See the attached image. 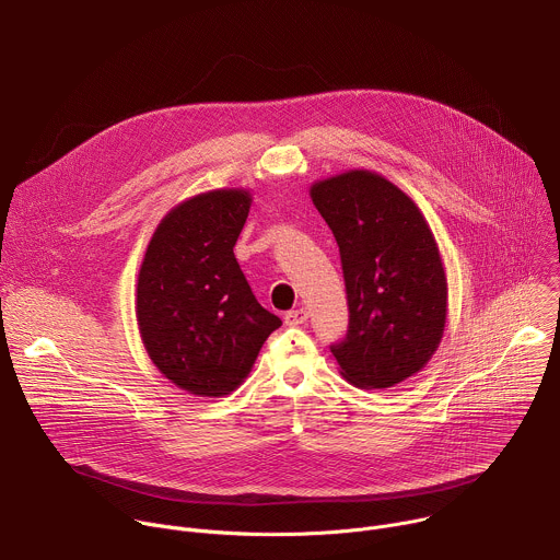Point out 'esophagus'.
Here are the masks:
<instances>
[{"label": "esophagus", "mask_w": 560, "mask_h": 560, "mask_svg": "<svg viewBox=\"0 0 560 560\" xmlns=\"http://www.w3.org/2000/svg\"><path fill=\"white\" fill-rule=\"evenodd\" d=\"M307 322V310L305 307H296L285 312V326H303Z\"/></svg>", "instance_id": "1"}]
</instances>
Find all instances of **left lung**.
<instances>
[{"label":"left lung","mask_w":560,"mask_h":560,"mask_svg":"<svg viewBox=\"0 0 560 560\" xmlns=\"http://www.w3.org/2000/svg\"><path fill=\"white\" fill-rule=\"evenodd\" d=\"M343 266L350 330L332 354L346 381L385 389L421 372L447 324V275L421 208L374 171L310 186Z\"/></svg>","instance_id":"8db88e82"}]
</instances>
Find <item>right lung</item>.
Listing matches in <instances>:
<instances>
[{
  "mask_svg": "<svg viewBox=\"0 0 560 560\" xmlns=\"http://www.w3.org/2000/svg\"><path fill=\"white\" fill-rule=\"evenodd\" d=\"M250 206L248 188H214L177 203L154 228L139 266L141 343L159 372L195 396L234 392L281 326L232 253Z\"/></svg>",
  "mask_w": 560,
  "mask_h": 560,
  "instance_id": "add662e5",
  "label": "right lung"
}]
</instances>
